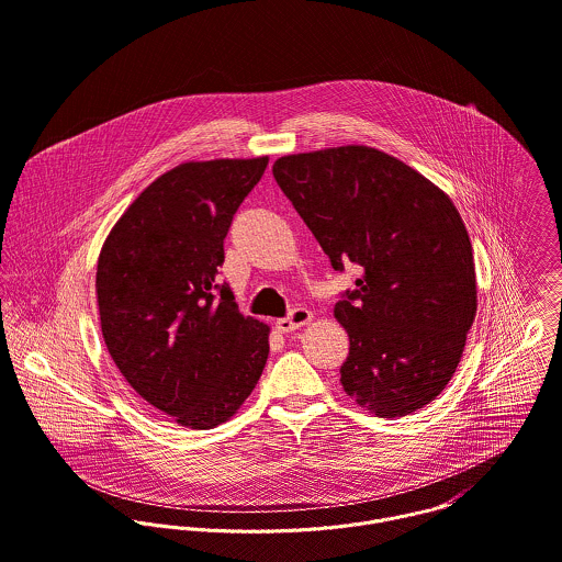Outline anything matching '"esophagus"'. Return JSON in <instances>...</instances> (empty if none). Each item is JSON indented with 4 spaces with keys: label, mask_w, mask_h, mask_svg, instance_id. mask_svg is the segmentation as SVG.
I'll use <instances>...</instances> for the list:
<instances>
[{
    "label": "esophagus",
    "mask_w": 562,
    "mask_h": 562,
    "mask_svg": "<svg viewBox=\"0 0 562 562\" xmlns=\"http://www.w3.org/2000/svg\"><path fill=\"white\" fill-rule=\"evenodd\" d=\"M312 312L310 310H303V307H296V310H292L290 312V316H285V318H279L277 321V329L281 331V334H290V331H296V329H301V327H305V325H310L312 323Z\"/></svg>",
    "instance_id": "obj_1"
}]
</instances>
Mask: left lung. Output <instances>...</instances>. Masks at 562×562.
<instances>
[{
	"label": "left lung",
	"instance_id": "obj_1",
	"mask_svg": "<svg viewBox=\"0 0 562 562\" xmlns=\"http://www.w3.org/2000/svg\"><path fill=\"white\" fill-rule=\"evenodd\" d=\"M272 175L331 266L362 270L334 307L351 345L345 392L381 418L434 401L477 312L473 248L451 198L369 146L288 155Z\"/></svg>",
	"mask_w": 562,
	"mask_h": 562
}]
</instances>
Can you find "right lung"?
I'll list each match as a JSON object with an SVG mask.
<instances>
[{"label":"right lung","mask_w":562,"mask_h":562,"mask_svg":"<svg viewBox=\"0 0 562 562\" xmlns=\"http://www.w3.org/2000/svg\"><path fill=\"white\" fill-rule=\"evenodd\" d=\"M268 157L188 161L111 228L95 272L104 345L131 387L175 423H226L257 385L270 327L217 283L233 215Z\"/></svg>","instance_id":"1"}]
</instances>
